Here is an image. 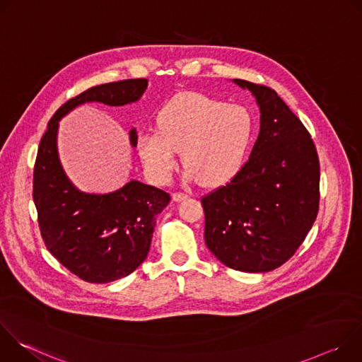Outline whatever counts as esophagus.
I'll use <instances>...</instances> for the list:
<instances>
[{
	"label": "esophagus",
	"mask_w": 362,
	"mask_h": 362,
	"mask_svg": "<svg viewBox=\"0 0 362 362\" xmlns=\"http://www.w3.org/2000/svg\"><path fill=\"white\" fill-rule=\"evenodd\" d=\"M186 197H187V193H185V192H175L173 193V200H176V202H180Z\"/></svg>",
	"instance_id": "34e87169"
}]
</instances>
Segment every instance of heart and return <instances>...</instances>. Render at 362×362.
Segmentation results:
<instances>
[{"mask_svg":"<svg viewBox=\"0 0 362 362\" xmlns=\"http://www.w3.org/2000/svg\"><path fill=\"white\" fill-rule=\"evenodd\" d=\"M253 130L249 112L202 93H183L160 110L158 130L137 136V151L158 182L176 169V151L182 163L204 186L229 180L240 169Z\"/></svg>","mask_w":362,"mask_h":362,"instance_id":"b5f03b06","label":"heart"}]
</instances>
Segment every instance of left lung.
Masks as SVG:
<instances>
[{
  "label": "left lung",
  "instance_id": "obj_1",
  "mask_svg": "<svg viewBox=\"0 0 362 362\" xmlns=\"http://www.w3.org/2000/svg\"><path fill=\"white\" fill-rule=\"evenodd\" d=\"M233 81L256 97L261 130L240 170L202 196L204 242L235 271L268 272L291 259L317 219L320 159L311 134L275 90Z\"/></svg>",
  "mask_w": 362,
  "mask_h": 362
}]
</instances>
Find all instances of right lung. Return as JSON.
<instances>
[{"label":"right lung","instance_id":"1","mask_svg":"<svg viewBox=\"0 0 362 362\" xmlns=\"http://www.w3.org/2000/svg\"><path fill=\"white\" fill-rule=\"evenodd\" d=\"M146 87V78L90 87L64 103L40 140L33 199L41 238L51 255L86 282H113L130 275L146 259L156 216L169 204L170 194L136 180L109 194L78 192L59 160V120L86 101L127 105L139 100ZM130 140L137 144L134 130Z\"/></svg>","mask_w":362,"mask_h":362}]
</instances>
